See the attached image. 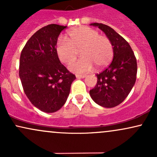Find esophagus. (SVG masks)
I'll return each instance as SVG.
<instances>
[{
    "label": "esophagus",
    "mask_w": 157,
    "mask_h": 157,
    "mask_svg": "<svg viewBox=\"0 0 157 157\" xmlns=\"http://www.w3.org/2000/svg\"><path fill=\"white\" fill-rule=\"evenodd\" d=\"M86 76V75H77L76 77L77 79H80V78H85Z\"/></svg>",
    "instance_id": "34e87169"
}]
</instances>
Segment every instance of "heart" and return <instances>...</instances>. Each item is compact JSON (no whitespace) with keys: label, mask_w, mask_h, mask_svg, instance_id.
Masks as SVG:
<instances>
[{"label":"heart","mask_w":157,"mask_h":157,"mask_svg":"<svg viewBox=\"0 0 157 157\" xmlns=\"http://www.w3.org/2000/svg\"><path fill=\"white\" fill-rule=\"evenodd\" d=\"M70 42L60 37L56 45L58 58L65 64L72 63L80 51L82 58L69 66V70L77 74L87 73L94 68L107 66L113 58V52L111 41L105 36L100 35L94 29L82 26L68 32Z\"/></svg>","instance_id":"heart-1"}]
</instances>
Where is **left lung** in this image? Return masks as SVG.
Returning <instances> with one entry per match:
<instances>
[{
    "instance_id": "obj_1",
    "label": "left lung",
    "mask_w": 157,
    "mask_h": 157,
    "mask_svg": "<svg viewBox=\"0 0 157 157\" xmlns=\"http://www.w3.org/2000/svg\"><path fill=\"white\" fill-rule=\"evenodd\" d=\"M90 25L105 34L113 46V57L109 67L97 75V84L89 94L99 105L113 108L123 102L134 87L137 72L136 57L128 43L112 28L98 23Z\"/></svg>"
}]
</instances>
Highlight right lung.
I'll return each instance as SVG.
<instances>
[{
    "instance_id": "add662e5",
    "label": "right lung",
    "mask_w": 157,
    "mask_h": 157,
    "mask_svg": "<svg viewBox=\"0 0 157 157\" xmlns=\"http://www.w3.org/2000/svg\"><path fill=\"white\" fill-rule=\"evenodd\" d=\"M67 26L50 24L30 37L20 57L19 77L23 91L36 108L46 113L60 110L76 79L60 63L56 45Z\"/></svg>"
}]
</instances>
